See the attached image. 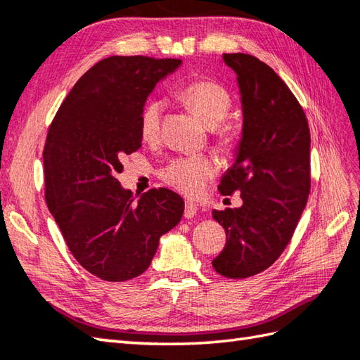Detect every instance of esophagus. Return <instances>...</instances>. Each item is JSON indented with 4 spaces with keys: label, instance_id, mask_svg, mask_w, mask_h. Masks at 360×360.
<instances>
[{
    "label": "esophagus",
    "instance_id": "esophagus-1",
    "mask_svg": "<svg viewBox=\"0 0 360 360\" xmlns=\"http://www.w3.org/2000/svg\"><path fill=\"white\" fill-rule=\"evenodd\" d=\"M196 213H198L196 204L190 202V201H186V205H184V217H186L187 219H190V218H193V217L196 215Z\"/></svg>",
    "mask_w": 360,
    "mask_h": 360
}]
</instances>
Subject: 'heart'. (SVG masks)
Masks as SVG:
<instances>
[{
	"mask_svg": "<svg viewBox=\"0 0 360 360\" xmlns=\"http://www.w3.org/2000/svg\"><path fill=\"white\" fill-rule=\"evenodd\" d=\"M178 97L204 125L217 127L223 122L232 108V98L224 86L213 80H196L179 91ZM164 105L150 101L142 106L139 116V133L145 142L158 139L162 124ZM218 142L224 148L232 147L235 134L232 129L221 128L217 133ZM215 174V165L205 156H182L170 160L159 172L160 179L178 192L195 196L201 193L204 184Z\"/></svg>",
	"mask_w": 360,
	"mask_h": 360,
	"instance_id": "obj_1",
	"label": "heart"
}]
</instances>
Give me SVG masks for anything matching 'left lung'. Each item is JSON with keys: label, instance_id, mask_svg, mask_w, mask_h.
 I'll list each match as a JSON object with an SVG mask.
<instances>
[{"label": "left lung", "instance_id": "left-lung-1", "mask_svg": "<svg viewBox=\"0 0 360 360\" xmlns=\"http://www.w3.org/2000/svg\"><path fill=\"white\" fill-rule=\"evenodd\" d=\"M238 75L243 137L221 195L241 192L240 209L213 210L226 246L212 266L227 278H248L272 266L294 235L311 190L307 116L272 68L249 53H224Z\"/></svg>", "mask_w": 360, "mask_h": 360}]
</instances>
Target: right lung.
I'll return each instance as SVG.
<instances>
[{"label":"right lung","instance_id":"1","mask_svg":"<svg viewBox=\"0 0 360 360\" xmlns=\"http://www.w3.org/2000/svg\"><path fill=\"white\" fill-rule=\"evenodd\" d=\"M179 58L112 56L82 75L53 117L43 150L44 198L80 266L105 281L147 271L159 238L179 223L182 198L120 187L122 158L141 148V110Z\"/></svg>","mask_w":360,"mask_h":360}]
</instances>
